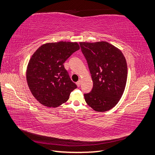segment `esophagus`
Returning <instances> with one entry per match:
<instances>
[{
    "label": "esophagus",
    "instance_id": "34e87169",
    "mask_svg": "<svg viewBox=\"0 0 155 155\" xmlns=\"http://www.w3.org/2000/svg\"><path fill=\"white\" fill-rule=\"evenodd\" d=\"M81 80H79L77 83H76V84H77V85H78V87H80V85H81Z\"/></svg>",
    "mask_w": 155,
    "mask_h": 155
}]
</instances>
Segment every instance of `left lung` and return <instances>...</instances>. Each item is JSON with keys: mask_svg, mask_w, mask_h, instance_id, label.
Wrapping results in <instances>:
<instances>
[{"mask_svg": "<svg viewBox=\"0 0 155 155\" xmlns=\"http://www.w3.org/2000/svg\"><path fill=\"white\" fill-rule=\"evenodd\" d=\"M91 74L93 89L84 94L95 111H107L117 104L125 91L127 65L122 51L105 41L80 42Z\"/></svg>", "mask_w": 155, "mask_h": 155, "instance_id": "obj_1", "label": "left lung"}]
</instances>
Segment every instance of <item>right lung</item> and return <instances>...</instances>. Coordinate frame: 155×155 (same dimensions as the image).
I'll return each mask as SVG.
<instances>
[{
  "instance_id": "right-lung-1",
  "label": "right lung",
  "mask_w": 155,
  "mask_h": 155,
  "mask_svg": "<svg viewBox=\"0 0 155 155\" xmlns=\"http://www.w3.org/2000/svg\"><path fill=\"white\" fill-rule=\"evenodd\" d=\"M80 48L78 42H48L32 54L26 68V80L40 104L58 107L68 100L77 85L70 80L64 64Z\"/></svg>"
}]
</instances>
